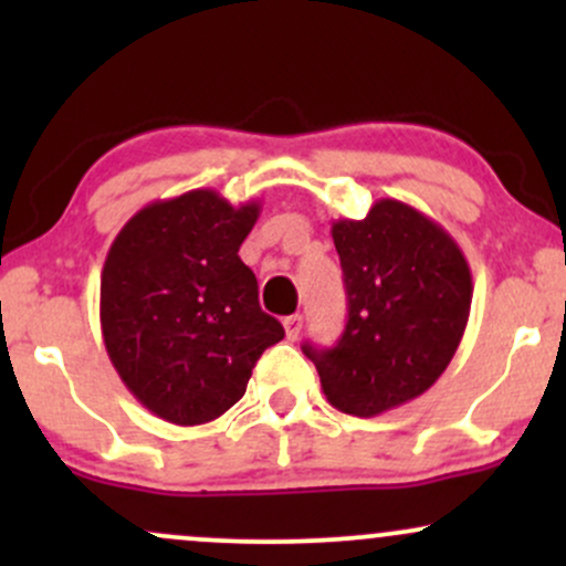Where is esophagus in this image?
Listing matches in <instances>:
<instances>
[{
	"label": "esophagus",
	"mask_w": 566,
	"mask_h": 566,
	"mask_svg": "<svg viewBox=\"0 0 566 566\" xmlns=\"http://www.w3.org/2000/svg\"><path fill=\"white\" fill-rule=\"evenodd\" d=\"M284 333H287L290 340H297V335L303 333V316L301 314H292L284 319Z\"/></svg>",
	"instance_id": "1"
}]
</instances>
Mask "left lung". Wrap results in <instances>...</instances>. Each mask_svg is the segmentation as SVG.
<instances>
[{
    "label": "left lung",
    "mask_w": 566,
    "mask_h": 566,
    "mask_svg": "<svg viewBox=\"0 0 566 566\" xmlns=\"http://www.w3.org/2000/svg\"><path fill=\"white\" fill-rule=\"evenodd\" d=\"M348 322L337 346L305 343L322 391L340 412L373 418L441 378L471 314V269L437 220L396 199L367 218L335 220Z\"/></svg>",
    "instance_id": "left-lung-1"
}]
</instances>
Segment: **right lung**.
I'll list each match as a JSON object with an SVG mask.
<instances>
[{
	"instance_id": "1",
	"label": "right lung",
	"mask_w": 566,
	"mask_h": 566,
	"mask_svg": "<svg viewBox=\"0 0 566 566\" xmlns=\"http://www.w3.org/2000/svg\"><path fill=\"white\" fill-rule=\"evenodd\" d=\"M261 205L212 188L143 207L116 233L101 274L108 359L148 412L175 426L220 418L284 327L258 303L239 258Z\"/></svg>"
}]
</instances>
